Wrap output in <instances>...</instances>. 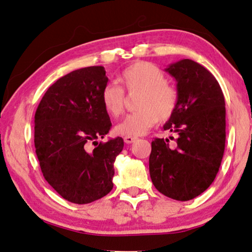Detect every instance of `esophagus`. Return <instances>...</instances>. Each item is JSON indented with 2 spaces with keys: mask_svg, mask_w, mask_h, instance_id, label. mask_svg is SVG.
I'll return each instance as SVG.
<instances>
[{
  "mask_svg": "<svg viewBox=\"0 0 252 252\" xmlns=\"http://www.w3.org/2000/svg\"><path fill=\"white\" fill-rule=\"evenodd\" d=\"M123 140H125L126 144H131V143H133V142L136 141V138H134V136H125Z\"/></svg>",
  "mask_w": 252,
  "mask_h": 252,
  "instance_id": "34e87169",
  "label": "esophagus"
}]
</instances>
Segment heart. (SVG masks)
<instances>
[{"label":"heart","instance_id":"b5f03b06","mask_svg":"<svg viewBox=\"0 0 252 252\" xmlns=\"http://www.w3.org/2000/svg\"><path fill=\"white\" fill-rule=\"evenodd\" d=\"M119 81L129 93L140 91L138 108L116 126L118 134L126 136L143 135L158 120H166L177 106V91L165 81V76L153 63L138 62L126 68ZM126 94L120 86L109 82L101 93L102 106L110 116L118 117L125 109Z\"/></svg>","mask_w":252,"mask_h":252}]
</instances>
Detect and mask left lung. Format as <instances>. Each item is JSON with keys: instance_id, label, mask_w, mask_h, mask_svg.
<instances>
[{"instance_id": "1", "label": "left lung", "mask_w": 252, "mask_h": 252, "mask_svg": "<svg viewBox=\"0 0 252 252\" xmlns=\"http://www.w3.org/2000/svg\"><path fill=\"white\" fill-rule=\"evenodd\" d=\"M177 85V106L163 129L175 143L154 139L149 167L153 185L167 197L186 202L208 189L220 167L226 142L225 98L216 78L190 59L165 68ZM173 140V136H170Z\"/></svg>"}]
</instances>
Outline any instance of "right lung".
I'll return each instance as SVG.
<instances>
[{
	"label": "right lung",
	"mask_w": 252,
	"mask_h": 252,
	"mask_svg": "<svg viewBox=\"0 0 252 252\" xmlns=\"http://www.w3.org/2000/svg\"><path fill=\"white\" fill-rule=\"evenodd\" d=\"M108 80L102 66L71 71L49 87L35 113L34 143L40 170L70 203L94 202L113 187V163L123 139L97 142L111 127L101 101Z\"/></svg>",
	"instance_id": "right-lung-1"
}]
</instances>
